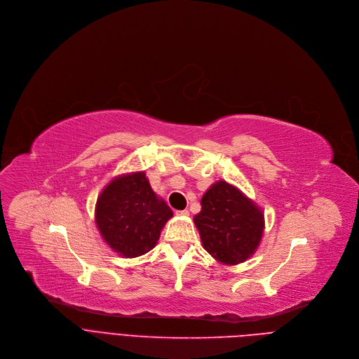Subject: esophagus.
Listing matches in <instances>:
<instances>
[{
  "label": "esophagus",
  "instance_id": "esophagus-1",
  "mask_svg": "<svg viewBox=\"0 0 359 359\" xmlns=\"http://www.w3.org/2000/svg\"><path fill=\"white\" fill-rule=\"evenodd\" d=\"M176 215H177V216H183V217H186V216H189V210H177V212H176Z\"/></svg>",
  "mask_w": 359,
  "mask_h": 359
}]
</instances>
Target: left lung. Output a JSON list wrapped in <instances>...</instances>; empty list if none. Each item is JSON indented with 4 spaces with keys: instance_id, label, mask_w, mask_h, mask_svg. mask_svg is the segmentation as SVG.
Wrapping results in <instances>:
<instances>
[{
    "instance_id": "8db88e82",
    "label": "left lung",
    "mask_w": 359,
    "mask_h": 359,
    "mask_svg": "<svg viewBox=\"0 0 359 359\" xmlns=\"http://www.w3.org/2000/svg\"><path fill=\"white\" fill-rule=\"evenodd\" d=\"M201 203L193 222L210 256L222 265H239L252 257L265 231L262 209L224 180L215 182Z\"/></svg>"
}]
</instances>
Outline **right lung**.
Instances as JSON below:
<instances>
[{
    "instance_id": "1",
    "label": "right lung",
    "mask_w": 359,
    "mask_h": 359,
    "mask_svg": "<svg viewBox=\"0 0 359 359\" xmlns=\"http://www.w3.org/2000/svg\"><path fill=\"white\" fill-rule=\"evenodd\" d=\"M94 212L103 241L121 257H137L151 250L173 216L153 191L146 172L116 176L99 194Z\"/></svg>"
}]
</instances>
